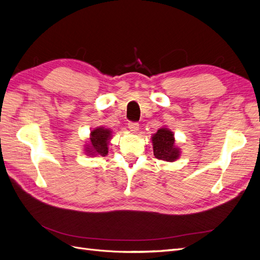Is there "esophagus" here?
I'll list each match as a JSON object with an SVG mask.
<instances>
[{"mask_svg":"<svg viewBox=\"0 0 260 260\" xmlns=\"http://www.w3.org/2000/svg\"><path fill=\"white\" fill-rule=\"evenodd\" d=\"M128 128H129V130H130L131 132L137 133L138 130H139V123H138V122H132V121H130V122L128 123Z\"/></svg>","mask_w":260,"mask_h":260,"instance_id":"34e87169","label":"esophagus"}]
</instances>
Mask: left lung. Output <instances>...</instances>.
Returning <instances> with one entry per match:
<instances>
[{"label": "left lung", "instance_id": "obj_1", "mask_svg": "<svg viewBox=\"0 0 260 260\" xmlns=\"http://www.w3.org/2000/svg\"><path fill=\"white\" fill-rule=\"evenodd\" d=\"M153 151L157 159L175 161L180 157V148L175 144V135L167 127L157 130L152 136Z\"/></svg>", "mask_w": 260, "mask_h": 260}]
</instances>
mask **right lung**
Returning a JSON list of instances; mask_svg holds the SVG:
<instances>
[{
	"label": "right lung",
	"instance_id": "obj_1",
	"mask_svg": "<svg viewBox=\"0 0 260 260\" xmlns=\"http://www.w3.org/2000/svg\"><path fill=\"white\" fill-rule=\"evenodd\" d=\"M113 132L105 127H98L91 131L89 143L84 145V152L88 156H106L108 153V143Z\"/></svg>",
	"mask_w": 260,
	"mask_h": 260
}]
</instances>
